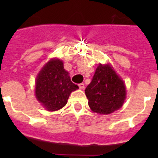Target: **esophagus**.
Instances as JSON below:
<instances>
[{"instance_id": "34e87169", "label": "esophagus", "mask_w": 158, "mask_h": 158, "mask_svg": "<svg viewBox=\"0 0 158 158\" xmlns=\"http://www.w3.org/2000/svg\"><path fill=\"white\" fill-rule=\"evenodd\" d=\"M78 86H79V88H80L81 89H83L84 88H85V85H84L83 83H81V84H79V85H78Z\"/></svg>"}]
</instances>
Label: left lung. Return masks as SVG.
Returning a JSON list of instances; mask_svg holds the SVG:
<instances>
[{"label": "left lung", "mask_w": 158, "mask_h": 158, "mask_svg": "<svg viewBox=\"0 0 158 158\" xmlns=\"http://www.w3.org/2000/svg\"><path fill=\"white\" fill-rule=\"evenodd\" d=\"M85 92L89 107L100 115H109L119 109L126 99L125 84L110 64L98 65Z\"/></svg>", "instance_id": "1"}]
</instances>
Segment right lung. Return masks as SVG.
<instances>
[{"mask_svg":"<svg viewBox=\"0 0 158 158\" xmlns=\"http://www.w3.org/2000/svg\"><path fill=\"white\" fill-rule=\"evenodd\" d=\"M77 89L78 86L71 81L69 73L64 69L63 62L53 58L39 73L35 92L38 101L47 111H54L62 108L70 93Z\"/></svg>","mask_w":158,"mask_h":158,"instance_id":"1","label":"right lung"}]
</instances>
